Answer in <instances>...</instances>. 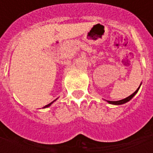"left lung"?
I'll use <instances>...</instances> for the list:
<instances>
[{"instance_id": "1", "label": "left lung", "mask_w": 153, "mask_h": 153, "mask_svg": "<svg viewBox=\"0 0 153 153\" xmlns=\"http://www.w3.org/2000/svg\"><path fill=\"white\" fill-rule=\"evenodd\" d=\"M138 89H139V88H138V89L136 90V91H135L134 93H133V94H131L130 96H128V97H126V98H125V99L120 100V101H115V102H112V101H107V102H108L110 104H114V105H121V104H124V103L128 102L129 100H131L132 98H133V97L134 96L135 94L138 93Z\"/></svg>"}]
</instances>
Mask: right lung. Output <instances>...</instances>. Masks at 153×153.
<instances>
[{
  "mask_svg": "<svg viewBox=\"0 0 153 153\" xmlns=\"http://www.w3.org/2000/svg\"><path fill=\"white\" fill-rule=\"evenodd\" d=\"M51 103H52V102H51V103H50V104H48V105H47V106H44V107H47V106H51Z\"/></svg>",
  "mask_w": 153,
  "mask_h": 153,
  "instance_id": "add662e5",
  "label": "right lung"
}]
</instances>
